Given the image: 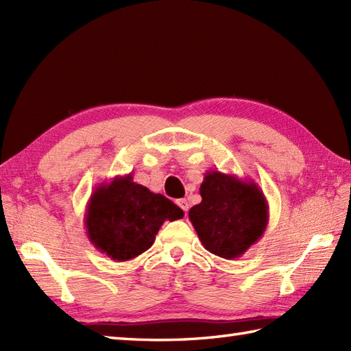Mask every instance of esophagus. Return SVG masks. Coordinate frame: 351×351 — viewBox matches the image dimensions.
Returning a JSON list of instances; mask_svg holds the SVG:
<instances>
[{"label": "esophagus", "instance_id": "obj_1", "mask_svg": "<svg viewBox=\"0 0 351 351\" xmlns=\"http://www.w3.org/2000/svg\"><path fill=\"white\" fill-rule=\"evenodd\" d=\"M176 204H178V206H180L184 213L189 211V206H190V205H189V202H187V199H178Z\"/></svg>", "mask_w": 351, "mask_h": 351}]
</instances>
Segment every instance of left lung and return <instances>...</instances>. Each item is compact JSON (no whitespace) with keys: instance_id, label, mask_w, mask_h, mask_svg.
I'll use <instances>...</instances> for the list:
<instances>
[{"instance_id":"1","label":"left lung","mask_w":351,"mask_h":351,"mask_svg":"<svg viewBox=\"0 0 351 351\" xmlns=\"http://www.w3.org/2000/svg\"><path fill=\"white\" fill-rule=\"evenodd\" d=\"M202 202L189 219L200 243L213 255L235 259L264 235L268 204L259 185L252 180L208 170L200 184Z\"/></svg>"}]
</instances>
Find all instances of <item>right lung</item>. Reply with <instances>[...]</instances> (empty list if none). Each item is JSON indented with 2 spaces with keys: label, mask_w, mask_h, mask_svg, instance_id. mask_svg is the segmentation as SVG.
Wrapping results in <instances>:
<instances>
[{
  "label": "right lung",
  "mask_w": 351,
  "mask_h": 351,
  "mask_svg": "<svg viewBox=\"0 0 351 351\" xmlns=\"http://www.w3.org/2000/svg\"><path fill=\"white\" fill-rule=\"evenodd\" d=\"M184 217L171 200L132 181L114 176L95 187L84 215L88 240L117 263L137 258L155 241L162 223Z\"/></svg>",
  "instance_id": "obj_1"
}]
</instances>
